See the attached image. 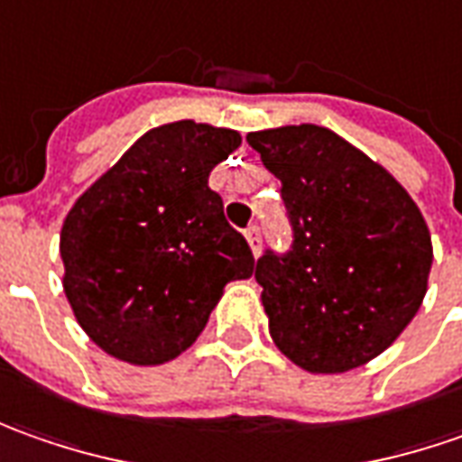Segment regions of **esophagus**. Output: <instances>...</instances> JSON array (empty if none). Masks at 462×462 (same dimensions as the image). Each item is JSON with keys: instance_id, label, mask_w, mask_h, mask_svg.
<instances>
[{"instance_id": "34e87169", "label": "esophagus", "mask_w": 462, "mask_h": 462, "mask_svg": "<svg viewBox=\"0 0 462 462\" xmlns=\"http://www.w3.org/2000/svg\"><path fill=\"white\" fill-rule=\"evenodd\" d=\"M245 240L250 250H253V255H258V250H261V227L258 225H250L245 230Z\"/></svg>"}]
</instances>
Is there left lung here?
Segmentation results:
<instances>
[{"instance_id": "8db88e82", "label": "left lung", "mask_w": 462, "mask_h": 462, "mask_svg": "<svg viewBox=\"0 0 462 462\" xmlns=\"http://www.w3.org/2000/svg\"><path fill=\"white\" fill-rule=\"evenodd\" d=\"M281 181L289 253L255 265L281 353L310 374H345L381 356L420 311L432 240L402 183L319 125L250 133Z\"/></svg>"}]
</instances>
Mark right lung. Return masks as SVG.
I'll return each mask as SVG.
<instances>
[{
  "label": "right lung",
  "mask_w": 462,
  "mask_h": 462,
  "mask_svg": "<svg viewBox=\"0 0 462 462\" xmlns=\"http://www.w3.org/2000/svg\"><path fill=\"white\" fill-rule=\"evenodd\" d=\"M240 133L194 120L152 127L76 199L60 230L63 291L91 340L133 365L181 356L222 289L255 258L209 173Z\"/></svg>",
  "instance_id": "obj_1"
}]
</instances>
